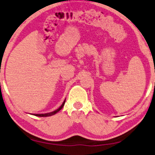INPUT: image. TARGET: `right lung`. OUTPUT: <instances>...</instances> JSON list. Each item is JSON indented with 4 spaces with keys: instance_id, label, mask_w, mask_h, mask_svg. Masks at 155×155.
Wrapping results in <instances>:
<instances>
[{
    "instance_id": "right-lung-1",
    "label": "right lung",
    "mask_w": 155,
    "mask_h": 155,
    "mask_svg": "<svg viewBox=\"0 0 155 155\" xmlns=\"http://www.w3.org/2000/svg\"><path fill=\"white\" fill-rule=\"evenodd\" d=\"M65 102H66V100H64V102H63V104H62V105H61V107H60L58 108V109L55 110V111H53V112H51V113H45V114H34V115H36V116H38V117H48V116H51V115H55V113H57L58 112L60 111V110H61V109H62L63 106H64V104H65Z\"/></svg>"
}]
</instances>
